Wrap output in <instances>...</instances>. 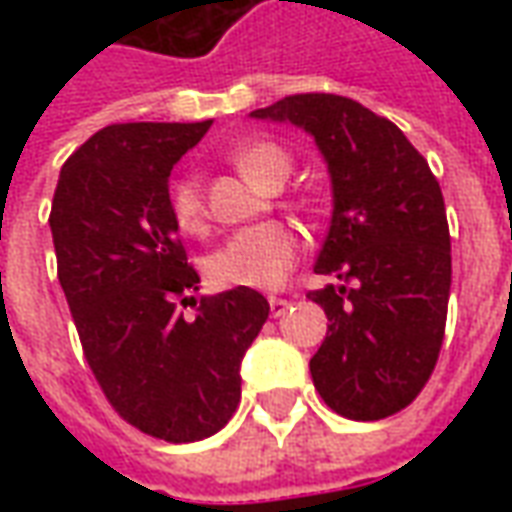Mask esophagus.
<instances>
[{
	"instance_id": "esophagus-1",
	"label": "esophagus",
	"mask_w": 512,
	"mask_h": 512,
	"mask_svg": "<svg viewBox=\"0 0 512 512\" xmlns=\"http://www.w3.org/2000/svg\"><path fill=\"white\" fill-rule=\"evenodd\" d=\"M288 299H279V296H271L268 299V307H271V318H279V315H285V310H288Z\"/></svg>"
}]
</instances>
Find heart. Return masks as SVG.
I'll list each match as a JSON object with an SVG mask.
<instances>
[{
	"label": "heart",
	"mask_w": 512,
	"mask_h": 512,
	"mask_svg": "<svg viewBox=\"0 0 512 512\" xmlns=\"http://www.w3.org/2000/svg\"><path fill=\"white\" fill-rule=\"evenodd\" d=\"M233 164L257 186L285 180L290 156L274 142H252L230 153ZM169 211L183 233H200L205 227V197L200 178L189 172L172 183ZM301 235L282 222L252 224L233 233L205 260V274L216 288L274 290L288 279L290 268L301 255Z\"/></svg>",
	"instance_id": "b5f03b06"
}]
</instances>
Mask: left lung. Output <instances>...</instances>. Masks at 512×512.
Instances as JSON below:
<instances>
[{"mask_svg": "<svg viewBox=\"0 0 512 512\" xmlns=\"http://www.w3.org/2000/svg\"><path fill=\"white\" fill-rule=\"evenodd\" d=\"M257 120L315 136L332 175L334 211L310 290L329 326L310 373L340 417L373 422L406 408L439 359L452 257L439 180L386 117L329 93L288 95Z\"/></svg>", "mask_w": 512, "mask_h": 512, "instance_id": "obj_1", "label": "left lung"}]
</instances>
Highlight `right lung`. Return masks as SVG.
<instances>
[{"instance_id":"right-lung-1","label":"right lung","mask_w":512,"mask_h":512,"mask_svg":"<svg viewBox=\"0 0 512 512\" xmlns=\"http://www.w3.org/2000/svg\"><path fill=\"white\" fill-rule=\"evenodd\" d=\"M202 123H115L62 164L51 238L87 365L128 425L186 444L222 430L241 400V359L268 318L252 288L194 299L169 211V172ZM198 312L186 319L180 306Z\"/></svg>"}]
</instances>
